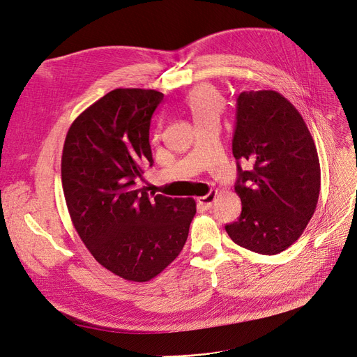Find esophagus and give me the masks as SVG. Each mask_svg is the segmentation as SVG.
Returning a JSON list of instances; mask_svg holds the SVG:
<instances>
[{
    "label": "esophagus",
    "instance_id": "34e87169",
    "mask_svg": "<svg viewBox=\"0 0 357 357\" xmlns=\"http://www.w3.org/2000/svg\"><path fill=\"white\" fill-rule=\"evenodd\" d=\"M215 197H217V193L211 192V193H208L202 197H197V204H199V206H202L204 209H209L212 206L213 201H215Z\"/></svg>",
    "mask_w": 357,
    "mask_h": 357
}]
</instances>
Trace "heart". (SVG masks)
<instances>
[{
	"mask_svg": "<svg viewBox=\"0 0 357 357\" xmlns=\"http://www.w3.org/2000/svg\"><path fill=\"white\" fill-rule=\"evenodd\" d=\"M186 105L196 124L218 120L224 108V99L217 89L208 84L193 88L186 96Z\"/></svg>",
	"mask_w": 357,
	"mask_h": 357,
	"instance_id": "heart-1",
	"label": "heart"
}]
</instances>
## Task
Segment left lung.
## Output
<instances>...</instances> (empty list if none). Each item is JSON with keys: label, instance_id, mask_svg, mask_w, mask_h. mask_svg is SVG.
<instances>
[{"label": "left lung", "instance_id": "obj_1", "mask_svg": "<svg viewBox=\"0 0 357 357\" xmlns=\"http://www.w3.org/2000/svg\"><path fill=\"white\" fill-rule=\"evenodd\" d=\"M233 155L241 213L225 231L256 253L286 250L305 231L321 190L317 146L301 112L275 91L241 92ZM240 160L248 162V170Z\"/></svg>", "mask_w": 357, "mask_h": 357}]
</instances>
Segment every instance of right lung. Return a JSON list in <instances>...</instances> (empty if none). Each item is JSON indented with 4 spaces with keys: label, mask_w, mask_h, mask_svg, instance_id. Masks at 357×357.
Instances as JSON below:
<instances>
[{
    "label": "right lung",
    "mask_w": 357,
    "mask_h": 357,
    "mask_svg": "<svg viewBox=\"0 0 357 357\" xmlns=\"http://www.w3.org/2000/svg\"><path fill=\"white\" fill-rule=\"evenodd\" d=\"M153 89H114L71 123L61 156L67 209L93 258L127 281L146 282L173 262L196 213L192 197L152 195L136 180L153 164Z\"/></svg>",
    "instance_id": "add662e5"
}]
</instances>
